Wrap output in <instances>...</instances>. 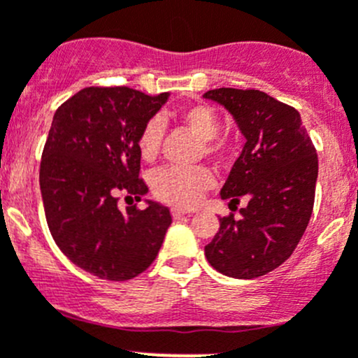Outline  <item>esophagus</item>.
Instances as JSON below:
<instances>
[{"label":"esophagus","mask_w":358,"mask_h":358,"mask_svg":"<svg viewBox=\"0 0 358 358\" xmlns=\"http://www.w3.org/2000/svg\"><path fill=\"white\" fill-rule=\"evenodd\" d=\"M171 215L173 218H182L185 217V215H189V211L182 210V208H171Z\"/></svg>","instance_id":"1"}]
</instances>
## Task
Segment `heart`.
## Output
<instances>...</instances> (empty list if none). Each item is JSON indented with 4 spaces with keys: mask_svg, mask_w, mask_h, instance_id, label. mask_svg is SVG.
I'll list each match as a JSON object with an SVG mask.
<instances>
[{
    "mask_svg": "<svg viewBox=\"0 0 358 358\" xmlns=\"http://www.w3.org/2000/svg\"><path fill=\"white\" fill-rule=\"evenodd\" d=\"M180 124L187 127L201 140V152L210 157H224L227 143L218 133L222 120L217 110L208 105H192L178 112ZM162 141V124L159 119H150L138 134V152L143 159L150 161L159 154ZM213 185V173L206 166L194 168H161L152 175V189L159 199L176 206H194L203 194Z\"/></svg>",
    "mask_w": 358,
    "mask_h": 358,
    "instance_id": "heart-1",
    "label": "heart"
}]
</instances>
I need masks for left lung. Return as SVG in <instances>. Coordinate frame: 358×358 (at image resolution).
Returning a JSON list of instances; mask_svg holds the SVG:
<instances>
[{
  "instance_id": "1",
  "label": "left lung",
  "mask_w": 358,
  "mask_h": 358,
  "mask_svg": "<svg viewBox=\"0 0 358 358\" xmlns=\"http://www.w3.org/2000/svg\"><path fill=\"white\" fill-rule=\"evenodd\" d=\"M232 113L246 143L232 166L222 199L239 210L220 218L204 246L218 273L252 280L282 266L303 238L315 203L318 157L296 108L255 89L222 87L204 92Z\"/></svg>"
}]
</instances>
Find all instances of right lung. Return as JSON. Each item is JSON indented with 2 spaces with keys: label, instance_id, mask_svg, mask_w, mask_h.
I'll return each instance as SVG.
<instances>
[{
  "label": "right lung",
  "instance_id": "obj_1",
  "mask_svg": "<svg viewBox=\"0 0 358 358\" xmlns=\"http://www.w3.org/2000/svg\"><path fill=\"white\" fill-rule=\"evenodd\" d=\"M168 92L129 87H85L55 112L40 164L45 217L62 253L101 280L126 282L150 266L171 213L148 201L120 211L119 194L141 201L138 134Z\"/></svg>",
  "mask_w": 358,
  "mask_h": 358
}]
</instances>
